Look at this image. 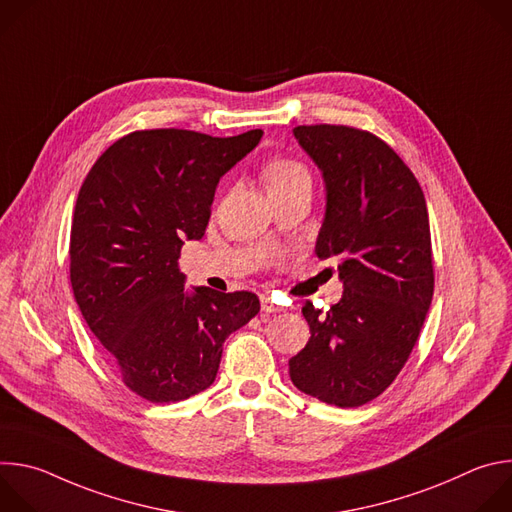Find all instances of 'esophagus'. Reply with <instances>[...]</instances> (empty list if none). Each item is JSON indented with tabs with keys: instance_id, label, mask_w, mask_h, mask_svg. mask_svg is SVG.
<instances>
[{
	"instance_id": "1",
	"label": "esophagus",
	"mask_w": 512,
	"mask_h": 512,
	"mask_svg": "<svg viewBox=\"0 0 512 512\" xmlns=\"http://www.w3.org/2000/svg\"><path fill=\"white\" fill-rule=\"evenodd\" d=\"M261 310L267 314H275V312H283L281 306H277L269 296H261Z\"/></svg>"
}]
</instances>
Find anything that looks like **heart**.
Segmentation results:
<instances>
[{"instance_id": "obj_1", "label": "heart", "mask_w": 512, "mask_h": 512, "mask_svg": "<svg viewBox=\"0 0 512 512\" xmlns=\"http://www.w3.org/2000/svg\"><path fill=\"white\" fill-rule=\"evenodd\" d=\"M261 176H263V182L267 186V192L287 188V186L296 184L300 180H310L308 170L300 162L289 160V158H273V160H269L263 166Z\"/></svg>"}]
</instances>
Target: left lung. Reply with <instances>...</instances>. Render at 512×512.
I'll use <instances>...</instances> for the list:
<instances>
[{"mask_svg":"<svg viewBox=\"0 0 512 512\" xmlns=\"http://www.w3.org/2000/svg\"><path fill=\"white\" fill-rule=\"evenodd\" d=\"M294 135L322 170L326 214L320 259H336L344 294L328 312L302 308L304 350L289 358L302 393L360 407L401 373L433 296L429 216L423 190L377 135L346 125H298Z\"/></svg>","mask_w":512,"mask_h":512,"instance_id":"1","label":"left lung"}]
</instances>
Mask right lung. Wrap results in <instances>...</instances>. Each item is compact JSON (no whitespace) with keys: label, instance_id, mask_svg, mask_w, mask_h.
<instances>
[{"label":"right lung","instance_id":"add662e5","mask_svg":"<svg viewBox=\"0 0 512 512\" xmlns=\"http://www.w3.org/2000/svg\"><path fill=\"white\" fill-rule=\"evenodd\" d=\"M261 135L133 131L81 186L68 249L72 291L123 383L152 403L208 389L225 340L261 308L251 291H186L178 267L184 241L206 231L218 180Z\"/></svg>","mask_w":512,"mask_h":512}]
</instances>
